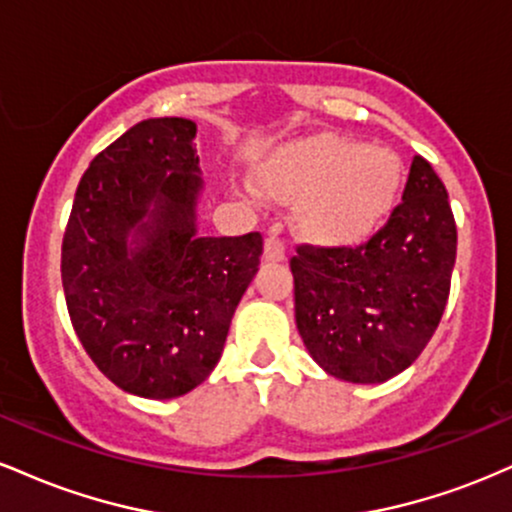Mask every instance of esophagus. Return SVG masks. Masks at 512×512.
<instances>
[{
  "label": "esophagus",
  "instance_id": "obj_1",
  "mask_svg": "<svg viewBox=\"0 0 512 512\" xmlns=\"http://www.w3.org/2000/svg\"><path fill=\"white\" fill-rule=\"evenodd\" d=\"M264 260L269 262H281L286 260V245L284 240L276 238V236H269L264 240Z\"/></svg>",
  "mask_w": 512,
  "mask_h": 512
}]
</instances>
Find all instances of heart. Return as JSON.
<instances>
[{
    "mask_svg": "<svg viewBox=\"0 0 512 512\" xmlns=\"http://www.w3.org/2000/svg\"><path fill=\"white\" fill-rule=\"evenodd\" d=\"M404 168L395 151L346 137L296 142L257 173L264 195L293 204L298 236L322 248L363 243L390 219Z\"/></svg>",
    "mask_w": 512,
    "mask_h": 512,
    "instance_id": "obj_1",
    "label": "heart"
}]
</instances>
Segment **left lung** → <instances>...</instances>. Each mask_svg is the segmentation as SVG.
<instances>
[{
  "mask_svg": "<svg viewBox=\"0 0 512 512\" xmlns=\"http://www.w3.org/2000/svg\"><path fill=\"white\" fill-rule=\"evenodd\" d=\"M296 325L310 356L346 383H385L431 342L450 296L457 226L448 190L414 156L402 202L356 248L298 245Z\"/></svg>",
  "mask_w": 512,
  "mask_h": 512,
  "instance_id": "8db88e82",
  "label": "left lung"
}]
</instances>
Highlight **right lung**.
<instances>
[{
    "instance_id": "obj_1",
    "label": "right lung",
    "mask_w": 512,
    "mask_h": 512,
    "mask_svg": "<svg viewBox=\"0 0 512 512\" xmlns=\"http://www.w3.org/2000/svg\"><path fill=\"white\" fill-rule=\"evenodd\" d=\"M197 125L151 117L91 161L62 240L76 337L137 397L173 399L209 378L260 267L262 236L199 238Z\"/></svg>"
}]
</instances>
